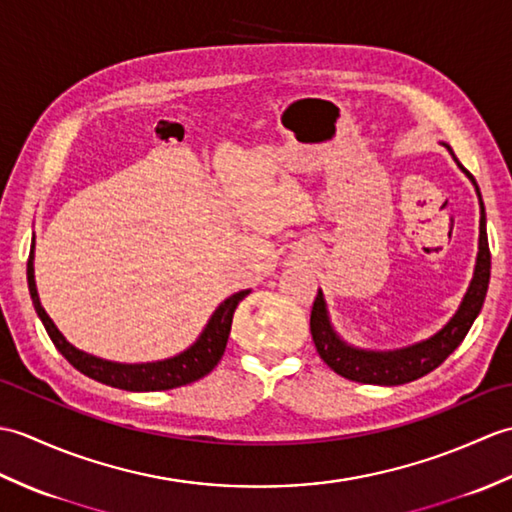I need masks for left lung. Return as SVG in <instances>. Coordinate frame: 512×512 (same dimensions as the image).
<instances>
[{
  "mask_svg": "<svg viewBox=\"0 0 512 512\" xmlns=\"http://www.w3.org/2000/svg\"><path fill=\"white\" fill-rule=\"evenodd\" d=\"M466 176H469L471 182L475 184V178L469 171H466ZM475 191H477V198H480L482 215H480V246H477V262L473 270V279L460 303L458 312H455L451 321L444 325L440 332L433 334L431 339L402 347V350H394V352L358 350L354 345H347L341 336L334 332L328 306H325L323 292L319 290L310 314V332H312L314 345H317V352L323 358V363L330 369H334L336 374L356 380V383H367V385H405V383H411V380L433 372V369L447 361V356L453 354L455 347L464 341V336L469 334L473 321L477 319V314H480L484 306L488 279H491V250H488V237H486V213H484V202L477 184H475Z\"/></svg>",
  "mask_w": 512,
  "mask_h": 512,
  "instance_id": "1",
  "label": "left lung"
}]
</instances>
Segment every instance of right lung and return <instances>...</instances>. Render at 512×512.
<instances>
[{
	"label": "right lung",
	"instance_id": "obj_1",
	"mask_svg": "<svg viewBox=\"0 0 512 512\" xmlns=\"http://www.w3.org/2000/svg\"><path fill=\"white\" fill-rule=\"evenodd\" d=\"M35 242H32L30 248V257H28V290H30V299L32 306H35L39 319L46 328L50 341L54 347L65 356L72 367L79 369L81 374L90 376L94 380H99L103 385L118 387V389H127V391H162V389H173V387H182L189 385L193 380H200L206 376L211 369L220 363V358L226 350V341L228 334H231V323H233V312L239 306L250 290L235 292V295L222 301L217 310L211 314L209 323L202 330L189 350L180 352L173 358H165V361H156V363H114V361H105V358L92 356L88 352L76 350L72 343L65 341V336L57 330V325L52 323L48 317V312L43 310L39 295H37V284H35Z\"/></svg>",
	"mask_w": 512,
	"mask_h": 512
}]
</instances>
